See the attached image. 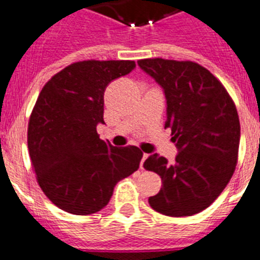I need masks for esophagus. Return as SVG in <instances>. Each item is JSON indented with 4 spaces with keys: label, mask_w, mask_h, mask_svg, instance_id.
<instances>
[{
    "label": "esophagus",
    "mask_w": 260,
    "mask_h": 260,
    "mask_svg": "<svg viewBox=\"0 0 260 260\" xmlns=\"http://www.w3.org/2000/svg\"><path fill=\"white\" fill-rule=\"evenodd\" d=\"M147 157H148V155H147V153H144L143 157H142V161H141V169H143V164H144V161H146Z\"/></svg>",
    "instance_id": "1"
}]
</instances>
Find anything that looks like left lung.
Segmentation results:
<instances>
[{"label": "left lung", "mask_w": 260, "mask_h": 260, "mask_svg": "<svg viewBox=\"0 0 260 260\" xmlns=\"http://www.w3.org/2000/svg\"><path fill=\"white\" fill-rule=\"evenodd\" d=\"M138 65L164 89L165 127L172 128L180 151L174 162L157 153L144 161V169L162 181L148 203L172 217L202 212L221 194L237 165V108L221 82L197 62L146 58Z\"/></svg>", "instance_id": "left-lung-1"}]
</instances>
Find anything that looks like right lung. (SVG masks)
<instances>
[{
	"mask_svg": "<svg viewBox=\"0 0 260 260\" xmlns=\"http://www.w3.org/2000/svg\"><path fill=\"white\" fill-rule=\"evenodd\" d=\"M134 61L74 62L53 75L32 109L27 132L36 180L53 204L73 215H91L110 201L116 183L138 171V147H117L99 138L104 92L128 74Z\"/></svg>",
	"mask_w": 260,
	"mask_h": 260,
	"instance_id": "right-lung-1",
	"label": "right lung"
}]
</instances>
